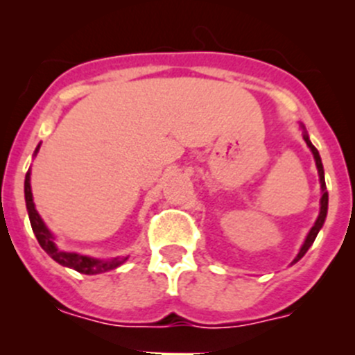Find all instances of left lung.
I'll return each instance as SVG.
<instances>
[{"instance_id":"8db88e82","label":"left lung","mask_w":355,"mask_h":355,"mask_svg":"<svg viewBox=\"0 0 355 355\" xmlns=\"http://www.w3.org/2000/svg\"><path fill=\"white\" fill-rule=\"evenodd\" d=\"M304 141H306L307 148L311 149V153H313V156H314V161H316V168H318V173H320V184H321V192H323V196H321L320 216H318L316 223H314V227L311 228L309 234H307L306 241H304V244H302V247H300L299 254H297V257H295V259H293V263H297V261H299L300 257H302L304 254L307 252V249H309V247L313 245V242L316 241V235L320 234V230H321V227H323L324 220H327V213H328V191H327V184H324V170H323V163H321L320 153H318V149L314 148L313 142L309 141V135H307L306 130H304Z\"/></svg>"}]
</instances>
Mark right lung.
<instances>
[{
  "label": "right lung",
  "mask_w": 355,
  "mask_h": 355,
  "mask_svg": "<svg viewBox=\"0 0 355 355\" xmlns=\"http://www.w3.org/2000/svg\"><path fill=\"white\" fill-rule=\"evenodd\" d=\"M39 151V146L35 149V153ZM24 192H25V204H27V213L28 220H31L32 232H34L35 239H37L39 245L56 261L62 266L71 268V270L78 271V273L84 275H98L105 273V271L114 270L120 264H123L127 261V257H114L111 261H101L94 259V257L82 256V254L77 252H67V250H62L58 245L55 244V237H53L51 232L48 230V227L44 225L42 218L39 216V213L35 211L34 199H32V191H31V170L25 175V184H24Z\"/></svg>",
  "instance_id": "add662e5"
}]
</instances>
